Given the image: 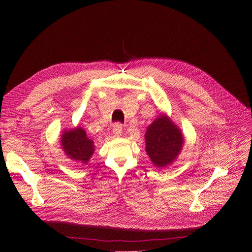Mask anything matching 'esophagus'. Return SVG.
Wrapping results in <instances>:
<instances>
[{
	"instance_id": "obj_1",
	"label": "esophagus",
	"mask_w": 252,
	"mask_h": 252,
	"mask_svg": "<svg viewBox=\"0 0 252 252\" xmlns=\"http://www.w3.org/2000/svg\"><path fill=\"white\" fill-rule=\"evenodd\" d=\"M122 129H123V126H122V124L117 123V124H114V126H113L112 132L116 136H120L121 133H122Z\"/></svg>"
}]
</instances>
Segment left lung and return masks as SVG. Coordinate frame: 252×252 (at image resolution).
I'll return each instance as SVG.
<instances>
[{
	"label": "left lung",
	"instance_id": "8db88e82",
	"mask_svg": "<svg viewBox=\"0 0 252 252\" xmlns=\"http://www.w3.org/2000/svg\"><path fill=\"white\" fill-rule=\"evenodd\" d=\"M145 141L147 155L158 168L172 164L184 144L179 127L166 114H161L148 126Z\"/></svg>",
	"mask_w": 252,
	"mask_h": 252
}]
</instances>
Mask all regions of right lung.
Masks as SVG:
<instances>
[{
	"label": "right lung",
	"instance_id": "right-lung-1",
	"mask_svg": "<svg viewBox=\"0 0 252 252\" xmlns=\"http://www.w3.org/2000/svg\"><path fill=\"white\" fill-rule=\"evenodd\" d=\"M61 144L65 155L74 162L86 164L94 152V141H91L82 127L66 130L61 136Z\"/></svg>",
	"mask_w": 252,
	"mask_h": 252
}]
</instances>
